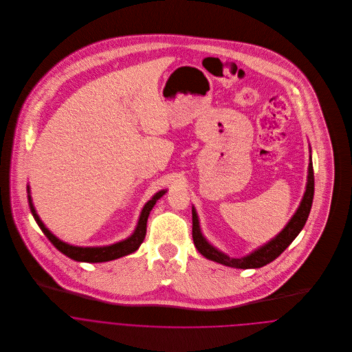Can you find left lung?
I'll return each instance as SVG.
<instances>
[{"instance_id":"1","label":"left lung","mask_w":352,"mask_h":352,"mask_svg":"<svg viewBox=\"0 0 352 352\" xmlns=\"http://www.w3.org/2000/svg\"><path fill=\"white\" fill-rule=\"evenodd\" d=\"M309 159H311V156H309ZM314 185H315L314 167H312V160H309L305 192H304L302 200H301L297 211L292 217V219L282 229L279 235H276L274 239H271L264 246L258 248L257 250H254L250 254L241 257V258H232V257L226 256L225 253L219 252L218 249H215L212 245H210L206 241V238L201 235L197 212H196L195 207H192V238H193V243H195L197 252L207 260H211V261H215L218 264L232 267V268L250 270V268H261V267L270 264L271 261L278 258L290 246V243L297 238V235L304 228L307 218L309 215V211H311L312 200H314Z\"/></svg>"}]
</instances>
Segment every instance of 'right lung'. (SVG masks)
I'll use <instances>...</instances> for the list:
<instances>
[{"mask_svg": "<svg viewBox=\"0 0 352 352\" xmlns=\"http://www.w3.org/2000/svg\"><path fill=\"white\" fill-rule=\"evenodd\" d=\"M167 190H159L142 208L137 228L134 230L133 235L122 242H117L114 245L110 246H102V248H80V246H72L67 245L65 242H62L60 239H58L52 232H50L48 228H45L44 222L40 219L38 214L36 212V208L33 206V200L30 196V188L28 186V197H29V206H30V211L36 219V222L38 223V226L41 228V230L44 232V235L50 239V242L65 256H67L69 258L74 260V261H80V263H106V261H111L116 258H120L124 256H129L134 252L138 250V248L141 246V243L145 239L146 235V222H148V217L151 214V210L153 208V206L156 204V201L166 193Z\"/></svg>", "mask_w": 352, "mask_h": 352, "instance_id": "1", "label": "right lung"}]
</instances>
